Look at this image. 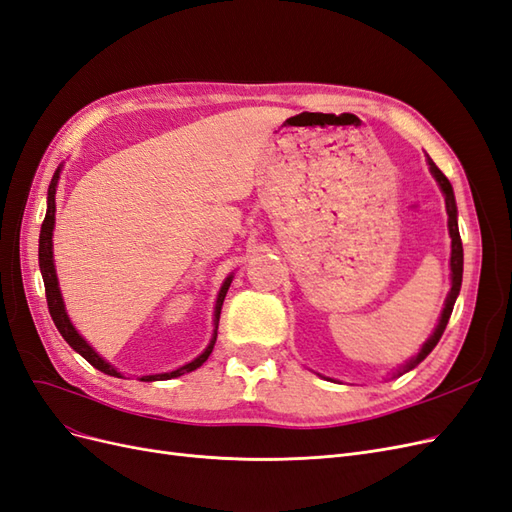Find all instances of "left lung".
I'll list each match as a JSON object with an SVG mask.
<instances>
[{
	"label": "left lung",
	"instance_id": "1",
	"mask_svg": "<svg viewBox=\"0 0 512 512\" xmlns=\"http://www.w3.org/2000/svg\"><path fill=\"white\" fill-rule=\"evenodd\" d=\"M427 164H429V170L431 175L436 177L440 190L444 194V203H446V213H448V235H451V292H448V297L444 301V309H442V316H440V322L436 331H433V335L427 339V342L423 344L421 352H418L416 356H412L410 361H406V365H401L397 369V376L406 374V371L414 369L418 363L425 361V356L436 348V344L440 342V337L446 329L448 324V318H451L453 314V305L457 301V294L461 290V277H463V247H461V237H459V226H457V205H455V194H453V185L451 181H448L444 177L442 170L433 164L431 158H427Z\"/></svg>",
	"mask_w": 512,
	"mask_h": 512
}]
</instances>
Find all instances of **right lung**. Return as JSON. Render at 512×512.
<instances>
[{"instance_id": "right-lung-1", "label": "right lung", "mask_w": 512, "mask_h": 512, "mask_svg": "<svg viewBox=\"0 0 512 512\" xmlns=\"http://www.w3.org/2000/svg\"><path fill=\"white\" fill-rule=\"evenodd\" d=\"M59 173H61V166L55 170V175L51 179V185H49V198H46V215H44V222H42V230H40V245H38V258H40V271H42V280H44V290H46V303H49V312H51V318L55 322L57 331L61 333V337L66 339V342L79 352L85 361H89L91 365H94L96 369L104 371V374L108 376H115V378H123L119 371L111 365L106 363L102 356L91 348L85 339L79 335V331L74 329V324L70 322L68 314H66V305H64V299H61V290H59V282H57V273H55V262H53V228H55V190H57V181H59ZM230 282H232V275L226 277V282L222 284V290L218 294V301H215V324L220 322V312H222V303H224V297L226 292L230 288ZM215 331H218V327H215ZM215 337H218V333H213L209 346L205 348V352L196 356V359L188 365H183L175 371H168V374H156V376H141L138 380L143 382H153V380H170V378H179L183 374H190V371L198 369L200 365H203L209 354L215 346Z\"/></svg>"}]
</instances>
